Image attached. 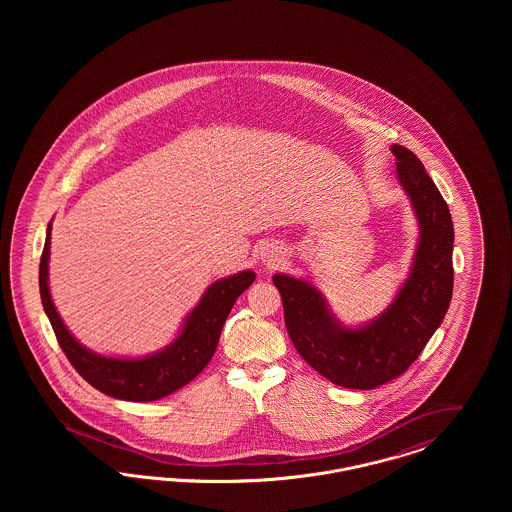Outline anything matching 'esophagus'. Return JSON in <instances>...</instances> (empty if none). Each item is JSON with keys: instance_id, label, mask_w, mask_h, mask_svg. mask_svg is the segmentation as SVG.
Returning a JSON list of instances; mask_svg holds the SVG:
<instances>
[{"instance_id": "34e87169", "label": "esophagus", "mask_w": 512, "mask_h": 512, "mask_svg": "<svg viewBox=\"0 0 512 512\" xmlns=\"http://www.w3.org/2000/svg\"><path fill=\"white\" fill-rule=\"evenodd\" d=\"M263 261L267 263V265H274V263H278L280 261V257H278V251H274V249H268L263 253Z\"/></svg>"}]
</instances>
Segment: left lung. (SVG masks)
I'll use <instances>...</instances> for the list:
<instances>
[{
	"label": "left lung",
	"instance_id": "obj_1",
	"mask_svg": "<svg viewBox=\"0 0 512 512\" xmlns=\"http://www.w3.org/2000/svg\"><path fill=\"white\" fill-rule=\"evenodd\" d=\"M391 153L418 220V244L411 272L390 307L366 324L345 326L311 282L272 276L297 353L332 384L349 390H372L401 376L438 330L453 295L449 207L411 149L393 144Z\"/></svg>",
	"mask_w": 512,
	"mask_h": 512
}]
</instances>
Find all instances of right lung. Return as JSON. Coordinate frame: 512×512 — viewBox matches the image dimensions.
Listing matches in <instances>:
<instances>
[{"instance_id": "add662e5", "label": "right lung", "mask_w": 512, "mask_h": 512, "mask_svg": "<svg viewBox=\"0 0 512 512\" xmlns=\"http://www.w3.org/2000/svg\"><path fill=\"white\" fill-rule=\"evenodd\" d=\"M49 244L51 222L40 259V297L57 341L74 370L90 386L122 401H157L192 382L213 359L222 326L236 299L255 280L253 270H242L213 282L167 347L138 359L105 357L76 340L53 305L48 284Z\"/></svg>"}]
</instances>
